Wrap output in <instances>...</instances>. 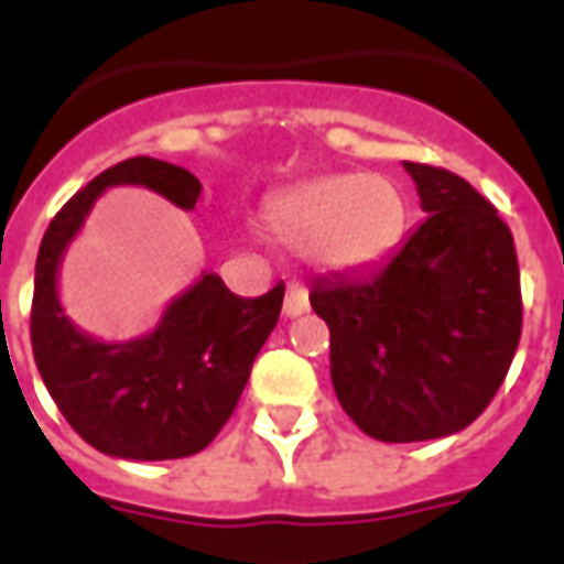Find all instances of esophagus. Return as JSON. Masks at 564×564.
<instances>
[{"instance_id":"34e87169","label":"esophagus","mask_w":564,"mask_h":564,"mask_svg":"<svg viewBox=\"0 0 564 564\" xmlns=\"http://www.w3.org/2000/svg\"><path fill=\"white\" fill-rule=\"evenodd\" d=\"M307 307H311V302H307L305 286L293 283V286L286 290V299H283V317H302Z\"/></svg>"}]
</instances>
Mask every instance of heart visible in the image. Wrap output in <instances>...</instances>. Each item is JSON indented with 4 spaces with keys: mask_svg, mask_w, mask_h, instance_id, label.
Instances as JSON below:
<instances>
[{
    "mask_svg": "<svg viewBox=\"0 0 564 564\" xmlns=\"http://www.w3.org/2000/svg\"><path fill=\"white\" fill-rule=\"evenodd\" d=\"M259 226L290 250L314 247L323 269L356 271L402 241L408 205L390 177L319 174L265 196Z\"/></svg>",
    "mask_w": 564,
    "mask_h": 564,
    "instance_id": "b5f03b06",
    "label": "heart"
}]
</instances>
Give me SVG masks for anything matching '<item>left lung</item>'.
Returning a JSON list of instances; mask_svg holds the SVG:
<instances>
[{
  "label": "left lung",
  "instance_id": "8db88e82",
  "mask_svg": "<svg viewBox=\"0 0 564 564\" xmlns=\"http://www.w3.org/2000/svg\"><path fill=\"white\" fill-rule=\"evenodd\" d=\"M429 214L387 265L326 278L311 307L329 326L332 387L366 435H453L484 414L522 332L513 235L465 177L404 162Z\"/></svg>",
  "mask_w": 564,
  "mask_h": 564
}]
</instances>
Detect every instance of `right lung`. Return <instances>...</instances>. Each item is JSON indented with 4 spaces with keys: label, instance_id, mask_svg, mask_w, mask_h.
<instances>
[{
    "label": "right lung",
    "instance_id": "right-lung-1",
    "mask_svg": "<svg viewBox=\"0 0 564 564\" xmlns=\"http://www.w3.org/2000/svg\"><path fill=\"white\" fill-rule=\"evenodd\" d=\"M135 184L193 210L202 193L181 165L132 156L93 177L56 214L35 259L32 356L56 408L90 447L117 459H184L217 437L269 341L283 305V283L241 299L217 274H202L165 307L160 326L120 344L80 332L56 295L68 241L108 186Z\"/></svg>",
    "mask_w": 564,
    "mask_h": 564
}]
</instances>
